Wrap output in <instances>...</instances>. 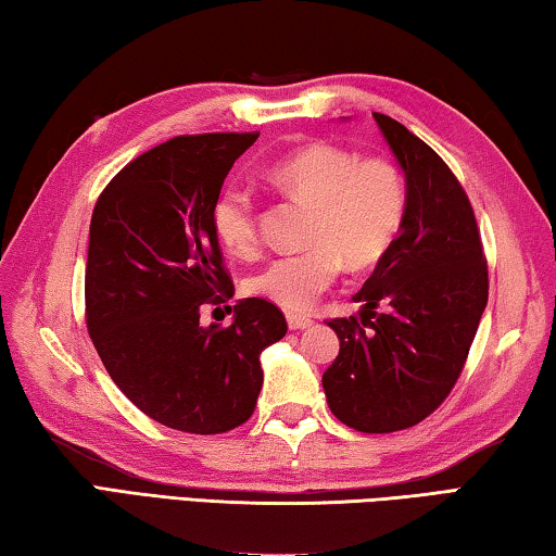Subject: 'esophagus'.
<instances>
[{
    "instance_id": "34e87169",
    "label": "esophagus",
    "mask_w": 556,
    "mask_h": 556,
    "mask_svg": "<svg viewBox=\"0 0 556 556\" xmlns=\"http://www.w3.org/2000/svg\"><path fill=\"white\" fill-rule=\"evenodd\" d=\"M288 327L290 329H307V327H313V319L309 317H305V315H288Z\"/></svg>"
}]
</instances>
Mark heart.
Masks as SVG:
<instances>
[{
	"label": "heart",
	"mask_w": 556,
	"mask_h": 556,
	"mask_svg": "<svg viewBox=\"0 0 556 556\" xmlns=\"http://www.w3.org/2000/svg\"><path fill=\"white\" fill-rule=\"evenodd\" d=\"M266 178L280 192L313 204L309 247L273 258L247 280L251 295L290 313L313 307L337 283L344 263L364 270L381 261L403 231L410 192L401 165L383 155L362 159L342 146L313 143L273 163ZM212 222L233 256L258 251V212L249 190H222Z\"/></svg>",
	"instance_id": "heart-1"
}]
</instances>
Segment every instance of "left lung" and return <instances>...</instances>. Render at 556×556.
Segmentation results:
<instances>
[{
    "label": "left lung",
    "instance_id": "left-lung-1",
    "mask_svg": "<svg viewBox=\"0 0 556 556\" xmlns=\"http://www.w3.org/2000/svg\"><path fill=\"white\" fill-rule=\"evenodd\" d=\"M374 119L403 165L410 202L403 231L354 295L362 317L327 323L339 356L323 386L339 422L386 434L422 422L459 381L489 303V263L450 165L401 122Z\"/></svg>",
    "mask_w": 556,
    "mask_h": 556
}]
</instances>
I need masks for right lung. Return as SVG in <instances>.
Masks as SVG:
<instances>
[{
    "label": "right lung",
    "instance_id": "right-lung-1",
    "mask_svg": "<svg viewBox=\"0 0 556 556\" xmlns=\"http://www.w3.org/2000/svg\"><path fill=\"white\" fill-rule=\"evenodd\" d=\"M256 139L175 136L124 165L94 204L87 332L119 391L170 430L222 434L247 422L263 386L261 352L288 332L263 298L233 305L229 327L200 325L204 305L233 295L212 210Z\"/></svg>",
    "mask_w": 556,
    "mask_h": 556
}]
</instances>
